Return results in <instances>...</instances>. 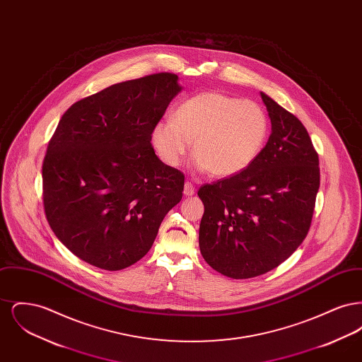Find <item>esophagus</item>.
<instances>
[{
    "label": "esophagus",
    "mask_w": 362,
    "mask_h": 362,
    "mask_svg": "<svg viewBox=\"0 0 362 362\" xmlns=\"http://www.w3.org/2000/svg\"><path fill=\"white\" fill-rule=\"evenodd\" d=\"M185 195L186 197H191V195H194V192H195V189H194V186H192V183L191 182H186L185 183Z\"/></svg>",
    "instance_id": "esophagus-1"
}]
</instances>
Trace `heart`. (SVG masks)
I'll list each match as a JSON object with an SVG mask.
<instances>
[{
  "mask_svg": "<svg viewBox=\"0 0 362 362\" xmlns=\"http://www.w3.org/2000/svg\"><path fill=\"white\" fill-rule=\"evenodd\" d=\"M267 133L269 119L258 103L211 90L185 100L173 119L157 122L152 144L164 164L177 167L192 141L194 167L228 177L257 160Z\"/></svg>",
  "mask_w": 362,
  "mask_h": 362,
  "instance_id": "1",
  "label": "heart"
}]
</instances>
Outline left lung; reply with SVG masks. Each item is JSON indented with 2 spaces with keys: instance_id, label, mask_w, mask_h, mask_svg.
<instances>
[{
  "instance_id": "1",
  "label": "left lung",
  "mask_w": 362,
  "mask_h": 362,
  "mask_svg": "<svg viewBox=\"0 0 362 362\" xmlns=\"http://www.w3.org/2000/svg\"><path fill=\"white\" fill-rule=\"evenodd\" d=\"M272 134L243 173L198 189L205 213L199 248L223 276H262L292 255L307 238L320 186L319 156L304 124L272 98Z\"/></svg>"
}]
</instances>
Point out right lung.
<instances>
[{
	"mask_svg": "<svg viewBox=\"0 0 362 362\" xmlns=\"http://www.w3.org/2000/svg\"><path fill=\"white\" fill-rule=\"evenodd\" d=\"M180 89L176 74L155 73L108 86L62 115L42 165L43 206L77 258L108 272L134 264L180 202L185 175L151 144Z\"/></svg>",
	"mask_w": 362,
	"mask_h": 362,
	"instance_id": "add662e5",
	"label": "right lung"
}]
</instances>
